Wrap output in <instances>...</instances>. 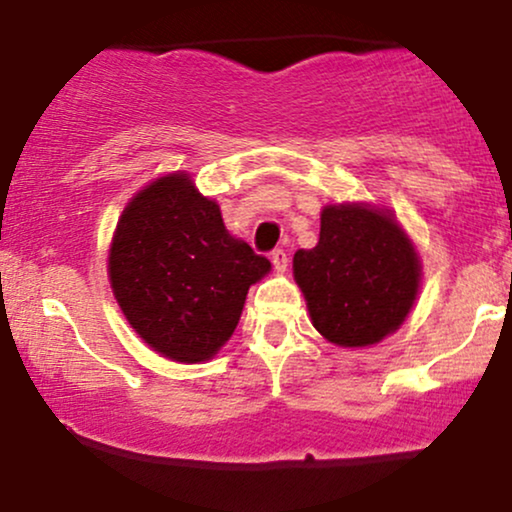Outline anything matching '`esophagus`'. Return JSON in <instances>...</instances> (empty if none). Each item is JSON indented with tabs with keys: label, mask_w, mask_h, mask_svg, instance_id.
I'll return each instance as SVG.
<instances>
[{
	"label": "esophagus",
	"mask_w": 512,
	"mask_h": 512,
	"mask_svg": "<svg viewBox=\"0 0 512 512\" xmlns=\"http://www.w3.org/2000/svg\"><path fill=\"white\" fill-rule=\"evenodd\" d=\"M272 264H274L276 272L284 274L286 267H289V257H286V252L284 250H274L272 252Z\"/></svg>",
	"instance_id": "34e87169"
}]
</instances>
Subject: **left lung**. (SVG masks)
I'll return each mask as SVG.
<instances>
[{
    "instance_id": "1",
    "label": "left lung",
    "mask_w": 512,
    "mask_h": 512,
    "mask_svg": "<svg viewBox=\"0 0 512 512\" xmlns=\"http://www.w3.org/2000/svg\"><path fill=\"white\" fill-rule=\"evenodd\" d=\"M293 276L327 342L368 346L409 315L421 262L390 209L330 204L320 214L315 248L293 255Z\"/></svg>"
}]
</instances>
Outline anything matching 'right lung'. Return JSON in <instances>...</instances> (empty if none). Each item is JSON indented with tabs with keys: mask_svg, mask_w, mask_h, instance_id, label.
I'll return each instance as SVG.
<instances>
[{
	"mask_svg": "<svg viewBox=\"0 0 512 512\" xmlns=\"http://www.w3.org/2000/svg\"><path fill=\"white\" fill-rule=\"evenodd\" d=\"M272 269L233 238L214 199L187 173L163 175L132 197L110 245V286L151 349L180 363L207 361L228 342L245 296Z\"/></svg>",
	"mask_w": 512,
	"mask_h": 512,
	"instance_id": "obj_1",
	"label": "right lung"
}]
</instances>
